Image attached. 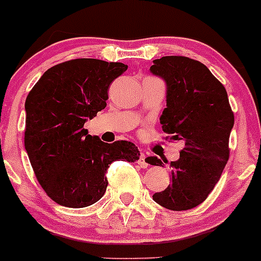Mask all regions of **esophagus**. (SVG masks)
<instances>
[{
  "instance_id": "34e87169",
  "label": "esophagus",
  "mask_w": 261,
  "mask_h": 261,
  "mask_svg": "<svg viewBox=\"0 0 261 261\" xmlns=\"http://www.w3.org/2000/svg\"><path fill=\"white\" fill-rule=\"evenodd\" d=\"M145 159H146V154L141 152V154H140V161H139V165L141 166L142 168H146V167H147V166H148V163L145 161Z\"/></svg>"
}]
</instances>
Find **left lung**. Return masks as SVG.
Listing matches in <instances>:
<instances>
[{
  "label": "left lung",
  "mask_w": 261,
  "mask_h": 261,
  "mask_svg": "<svg viewBox=\"0 0 261 261\" xmlns=\"http://www.w3.org/2000/svg\"><path fill=\"white\" fill-rule=\"evenodd\" d=\"M150 70L167 84L162 130L185 142L179 159L170 163L172 182L152 198L167 210H192L207 199L227 165L234 114L224 85L203 63L167 56L154 59ZM147 163L163 165L153 156Z\"/></svg>",
  "instance_id": "obj_1"
}]
</instances>
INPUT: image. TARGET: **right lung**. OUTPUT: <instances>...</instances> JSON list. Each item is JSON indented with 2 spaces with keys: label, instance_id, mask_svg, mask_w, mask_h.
<instances>
[{
  "label": "right lung",
  "instance_id": "right-lung-1",
  "mask_svg": "<svg viewBox=\"0 0 261 261\" xmlns=\"http://www.w3.org/2000/svg\"><path fill=\"white\" fill-rule=\"evenodd\" d=\"M126 69L124 63L71 59L49 68L28 94L24 147L39 185L58 204H94L107 191L111 163L140 159L133 142L107 144L84 128L107 107L109 87Z\"/></svg>",
  "mask_w": 261,
  "mask_h": 261
}]
</instances>
